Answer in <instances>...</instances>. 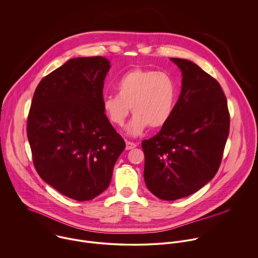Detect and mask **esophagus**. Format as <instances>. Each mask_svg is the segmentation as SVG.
Masks as SVG:
<instances>
[{
    "instance_id": "obj_1",
    "label": "esophagus",
    "mask_w": 258,
    "mask_h": 258,
    "mask_svg": "<svg viewBox=\"0 0 258 258\" xmlns=\"http://www.w3.org/2000/svg\"><path fill=\"white\" fill-rule=\"evenodd\" d=\"M137 146L136 143L134 142H130V141H126V150H130V149H133Z\"/></svg>"
}]
</instances>
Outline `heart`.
Masks as SVG:
<instances>
[{
  "label": "heart",
  "instance_id": "heart-1",
  "mask_svg": "<svg viewBox=\"0 0 258 258\" xmlns=\"http://www.w3.org/2000/svg\"><path fill=\"white\" fill-rule=\"evenodd\" d=\"M116 91L104 96L103 111L113 124L123 126L132 109L134 116L126 127L132 137L141 135L149 126L163 127L174 111L177 89L168 74L135 69L117 81Z\"/></svg>",
  "mask_w": 258,
  "mask_h": 258
}]
</instances>
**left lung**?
I'll return each instance as SVG.
<instances>
[{
	"label": "left lung",
	"mask_w": 258,
	"mask_h": 258,
	"mask_svg": "<svg viewBox=\"0 0 258 258\" xmlns=\"http://www.w3.org/2000/svg\"><path fill=\"white\" fill-rule=\"evenodd\" d=\"M170 60L182 76L179 98L159 133L141 143L145 184L164 201L187 197L215 176L230 126L219 83L190 60Z\"/></svg>",
	"instance_id": "left-lung-1"
}]
</instances>
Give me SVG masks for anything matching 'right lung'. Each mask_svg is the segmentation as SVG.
<instances>
[{"label":"right lung","mask_w":258,"mask_h":258,"mask_svg":"<svg viewBox=\"0 0 258 258\" xmlns=\"http://www.w3.org/2000/svg\"><path fill=\"white\" fill-rule=\"evenodd\" d=\"M110 69L102 56L68 60L39 83L28 116L27 136L38 174L80 202L109 186L126 146L103 111Z\"/></svg>","instance_id":"right-lung-1"}]
</instances>
